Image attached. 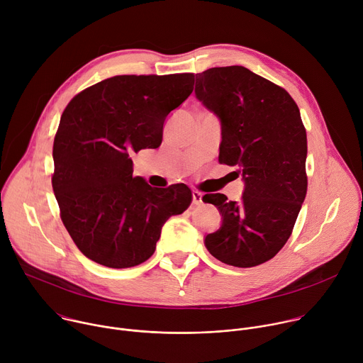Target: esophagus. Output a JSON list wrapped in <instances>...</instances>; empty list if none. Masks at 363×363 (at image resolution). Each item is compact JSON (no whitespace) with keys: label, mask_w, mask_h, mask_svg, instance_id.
I'll list each match as a JSON object with an SVG mask.
<instances>
[{"label":"esophagus","mask_w":363,"mask_h":363,"mask_svg":"<svg viewBox=\"0 0 363 363\" xmlns=\"http://www.w3.org/2000/svg\"><path fill=\"white\" fill-rule=\"evenodd\" d=\"M192 203H194V205L202 203V194H201L199 191H196V189L192 191Z\"/></svg>","instance_id":"obj_1"}]
</instances>
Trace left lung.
Returning a JSON list of instances; mask_svg holds the SVG:
<instances>
[{
	"instance_id": "1",
	"label": "left lung",
	"mask_w": 363,
	"mask_h": 363,
	"mask_svg": "<svg viewBox=\"0 0 363 363\" xmlns=\"http://www.w3.org/2000/svg\"><path fill=\"white\" fill-rule=\"evenodd\" d=\"M195 96L221 122L220 164L238 167L241 201L205 194L221 227L205 237L217 260L254 267L287 242L307 192V138L300 111L280 86L242 66L198 73Z\"/></svg>"
}]
</instances>
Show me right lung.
<instances>
[{
	"mask_svg": "<svg viewBox=\"0 0 363 363\" xmlns=\"http://www.w3.org/2000/svg\"><path fill=\"white\" fill-rule=\"evenodd\" d=\"M194 90V74L115 76L72 99L55 138L53 191L77 248L111 269L155 252L162 225L192 201L185 184L152 188L130 155L157 149L167 116Z\"/></svg>",
	"mask_w": 363,
	"mask_h": 363,
	"instance_id": "right-lung-1",
	"label": "right lung"
}]
</instances>
